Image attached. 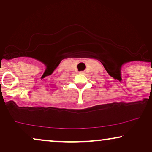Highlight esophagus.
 <instances>
[{
  "label": "esophagus",
  "mask_w": 152,
  "mask_h": 152,
  "mask_svg": "<svg viewBox=\"0 0 152 152\" xmlns=\"http://www.w3.org/2000/svg\"><path fill=\"white\" fill-rule=\"evenodd\" d=\"M80 73H81V74H85V72H84V71H81Z\"/></svg>",
  "instance_id": "34e87169"
}]
</instances>
